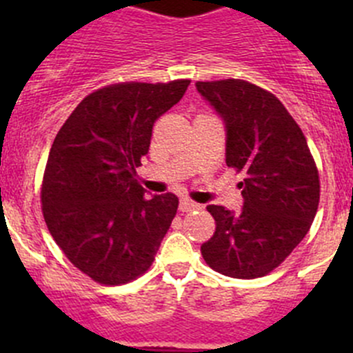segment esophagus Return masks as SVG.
I'll return each mask as SVG.
<instances>
[{
  "mask_svg": "<svg viewBox=\"0 0 353 353\" xmlns=\"http://www.w3.org/2000/svg\"><path fill=\"white\" fill-rule=\"evenodd\" d=\"M199 208V205L198 203H194V201H191V199H188V198H183L181 199V203H179V210L183 213H186V212H193V210H198Z\"/></svg>",
  "mask_w": 353,
  "mask_h": 353,
  "instance_id": "obj_1",
  "label": "esophagus"
}]
</instances>
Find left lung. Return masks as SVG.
<instances>
[{
  "mask_svg": "<svg viewBox=\"0 0 353 353\" xmlns=\"http://www.w3.org/2000/svg\"><path fill=\"white\" fill-rule=\"evenodd\" d=\"M223 117L227 165L244 174L239 215L206 210L215 232L201 245L206 265L232 279H259L279 268L305 237L319 205V172L304 133L282 102L239 78L196 81Z\"/></svg>",
  "mask_w": 353,
  "mask_h": 353,
  "instance_id": "1",
  "label": "left lung"
}]
</instances>
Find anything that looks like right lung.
Returning a JSON list of instances; mask_svg holds the SVG:
<instances>
[{"label":"right lung","instance_id":"add662e5","mask_svg":"<svg viewBox=\"0 0 353 353\" xmlns=\"http://www.w3.org/2000/svg\"><path fill=\"white\" fill-rule=\"evenodd\" d=\"M190 83L105 85L77 105L52 141L42 215L66 258L94 282L128 283L154 263L179 199L145 198L137 167L148 154L154 123Z\"/></svg>","mask_w":353,"mask_h":353}]
</instances>
